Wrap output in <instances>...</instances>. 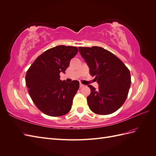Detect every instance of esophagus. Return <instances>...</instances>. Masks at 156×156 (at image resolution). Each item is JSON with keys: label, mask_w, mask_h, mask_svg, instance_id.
<instances>
[{"label": "esophagus", "mask_w": 156, "mask_h": 156, "mask_svg": "<svg viewBox=\"0 0 156 156\" xmlns=\"http://www.w3.org/2000/svg\"><path fill=\"white\" fill-rule=\"evenodd\" d=\"M84 87V85H83V84H81V83H80V85H79V87L80 88H83Z\"/></svg>", "instance_id": "esophagus-1"}]
</instances>
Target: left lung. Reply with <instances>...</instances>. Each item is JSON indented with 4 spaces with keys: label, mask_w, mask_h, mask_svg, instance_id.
I'll return each mask as SVG.
<instances>
[{
    "label": "left lung",
    "mask_w": 156,
    "mask_h": 156,
    "mask_svg": "<svg viewBox=\"0 0 156 156\" xmlns=\"http://www.w3.org/2000/svg\"><path fill=\"white\" fill-rule=\"evenodd\" d=\"M85 59L90 75L95 76L98 89L92 85L87 102L92 112L98 115H108L117 111L127 97L130 87L129 69L113 53L100 47H79Z\"/></svg>",
    "instance_id": "obj_1"
}]
</instances>
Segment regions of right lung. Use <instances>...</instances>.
<instances>
[{
    "label": "right lung",
    "instance_id": "add662e5",
    "mask_svg": "<svg viewBox=\"0 0 156 156\" xmlns=\"http://www.w3.org/2000/svg\"><path fill=\"white\" fill-rule=\"evenodd\" d=\"M78 52L76 47L59 45L38 56L27 70L26 83L37 108L44 114L58 117L68 113L79 87L78 81L70 83L60 79Z\"/></svg>",
    "mask_w": 156,
    "mask_h": 156
}]
</instances>
